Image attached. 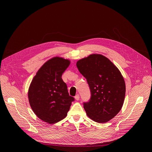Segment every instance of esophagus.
<instances>
[{
  "mask_svg": "<svg viewBox=\"0 0 152 152\" xmlns=\"http://www.w3.org/2000/svg\"><path fill=\"white\" fill-rule=\"evenodd\" d=\"M75 100H79V95H78V94H77L76 95V96L75 97Z\"/></svg>",
  "mask_w": 152,
  "mask_h": 152,
  "instance_id": "obj_1",
  "label": "esophagus"
}]
</instances>
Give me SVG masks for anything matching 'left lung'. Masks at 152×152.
I'll list each match as a JSON object with an SVG mask.
<instances>
[{
    "mask_svg": "<svg viewBox=\"0 0 152 152\" xmlns=\"http://www.w3.org/2000/svg\"><path fill=\"white\" fill-rule=\"evenodd\" d=\"M88 83L91 98L84 103L86 114L93 121L105 123L113 119L123 107L126 84L120 71L108 58L94 53L76 63Z\"/></svg>",
    "mask_w": 152,
    "mask_h": 152,
    "instance_id": "1",
    "label": "left lung"
}]
</instances>
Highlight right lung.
<instances>
[{"mask_svg":"<svg viewBox=\"0 0 152 152\" xmlns=\"http://www.w3.org/2000/svg\"><path fill=\"white\" fill-rule=\"evenodd\" d=\"M70 60L55 57L39 68L29 87V105L42 121L55 124L67 116L74 98L69 96L62 74L70 65Z\"/></svg>","mask_w":152,"mask_h":152,"instance_id":"obj_1","label":"right lung"}]
</instances>
